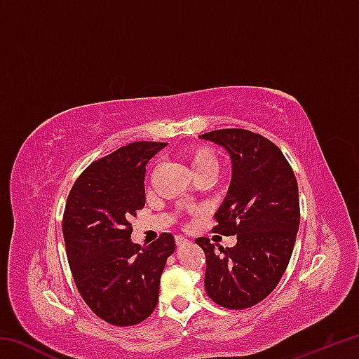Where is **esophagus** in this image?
<instances>
[{
	"label": "esophagus",
	"instance_id": "obj_1",
	"mask_svg": "<svg viewBox=\"0 0 359 359\" xmlns=\"http://www.w3.org/2000/svg\"><path fill=\"white\" fill-rule=\"evenodd\" d=\"M187 242H188V239L184 238V236H175V244L177 245H184V244H187Z\"/></svg>",
	"mask_w": 359,
	"mask_h": 359
}]
</instances>
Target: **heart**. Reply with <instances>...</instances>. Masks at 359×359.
<instances>
[{
    "label": "heart",
    "instance_id": "1",
    "mask_svg": "<svg viewBox=\"0 0 359 359\" xmlns=\"http://www.w3.org/2000/svg\"><path fill=\"white\" fill-rule=\"evenodd\" d=\"M185 158L193 168L194 174L203 171H215L218 166V156L214 149L208 147V145H194V147H188L184 151Z\"/></svg>",
    "mask_w": 359,
    "mask_h": 359
}]
</instances>
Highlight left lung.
Listing matches in <instances>:
<instances>
[{
	"mask_svg": "<svg viewBox=\"0 0 359 359\" xmlns=\"http://www.w3.org/2000/svg\"><path fill=\"white\" fill-rule=\"evenodd\" d=\"M201 137L226 149L233 163L212 231L238 236L234 247L218 250L208 238L196 239L205 255V293L241 311L269 296L290 263L301 217L297 182L282 150L258 133L228 128Z\"/></svg>",
	"mask_w": 359,
	"mask_h": 359,
	"instance_id": "left-lung-1",
	"label": "left lung"
}]
</instances>
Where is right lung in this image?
<instances>
[{
  "mask_svg": "<svg viewBox=\"0 0 359 359\" xmlns=\"http://www.w3.org/2000/svg\"><path fill=\"white\" fill-rule=\"evenodd\" d=\"M166 142L139 141L93 161L72 185L63 214L71 274L101 320L133 326L155 311L174 236L133 244L130 220L145 204V166Z\"/></svg>",
  "mask_w": 359,
  "mask_h": 359,
  "instance_id": "right-lung-1",
  "label": "right lung"
}]
</instances>
